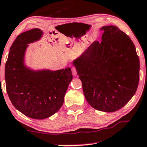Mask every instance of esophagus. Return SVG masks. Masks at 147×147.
I'll return each mask as SVG.
<instances>
[{
  "label": "esophagus",
  "instance_id": "1",
  "mask_svg": "<svg viewBox=\"0 0 147 147\" xmlns=\"http://www.w3.org/2000/svg\"><path fill=\"white\" fill-rule=\"evenodd\" d=\"M72 75L74 76L77 75V70H76L75 67H72Z\"/></svg>",
  "mask_w": 147,
  "mask_h": 147
}]
</instances>
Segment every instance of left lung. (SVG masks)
<instances>
[{"instance_id": "1", "label": "left lung", "mask_w": 147, "mask_h": 147, "mask_svg": "<svg viewBox=\"0 0 147 147\" xmlns=\"http://www.w3.org/2000/svg\"><path fill=\"white\" fill-rule=\"evenodd\" d=\"M102 41H94L73 61L91 107L115 112L133 97L139 82L140 61L129 36L115 26H105Z\"/></svg>"}]
</instances>
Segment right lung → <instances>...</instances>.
<instances>
[{"label": "right lung", "mask_w": 147, "mask_h": 147, "mask_svg": "<svg viewBox=\"0 0 147 147\" xmlns=\"http://www.w3.org/2000/svg\"><path fill=\"white\" fill-rule=\"evenodd\" d=\"M42 31L30 30L18 35L10 48L5 64L6 90L12 105L28 117L43 119L62 107L72 79L71 69L33 70L24 64L29 43L40 40Z\"/></svg>", "instance_id": "right-lung-1"}]
</instances>
